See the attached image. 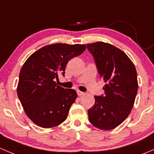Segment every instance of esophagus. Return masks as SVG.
I'll use <instances>...</instances> for the list:
<instances>
[{"label":"esophagus","mask_w":154,"mask_h":154,"mask_svg":"<svg viewBox=\"0 0 154 154\" xmlns=\"http://www.w3.org/2000/svg\"><path fill=\"white\" fill-rule=\"evenodd\" d=\"M77 95L80 96H82V95H84V94H85V93L82 92V91H77Z\"/></svg>","instance_id":"esophagus-1"}]
</instances>
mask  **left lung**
<instances>
[{"label": "left lung", "instance_id": "left-lung-1", "mask_svg": "<svg viewBox=\"0 0 154 154\" xmlns=\"http://www.w3.org/2000/svg\"><path fill=\"white\" fill-rule=\"evenodd\" d=\"M100 77L106 82L104 94L95 96V104L88 110V120L102 130L117 127L129 116L137 93V75L126 53L104 42L88 44Z\"/></svg>", "mask_w": 154, "mask_h": 154}]
</instances>
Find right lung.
I'll use <instances>...</instances> for the list:
<instances>
[{
	"label": "right lung",
	"instance_id": "obj_1",
	"mask_svg": "<svg viewBox=\"0 0 154 154\" xmlns=\"http://www.w3.org/2000/svg\"><path fill=\"white\" fill-rule=\"evenodd\" d=\"M85 49V45L54 44L37 50L25 62L20 72L17 95L25 112L37 126L55 127L66 119L77 92L58 85L55 80L59 74L64 76L68 62Z\"/></svg>",
	"mask_w": 154,
	"mask_h": 154
}]
</instances>
